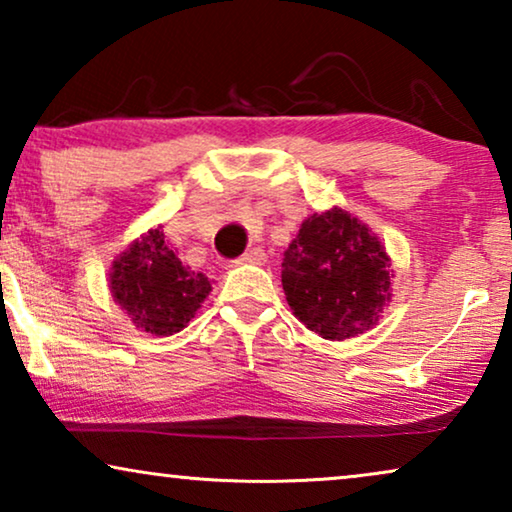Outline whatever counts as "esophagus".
Here are the masks:
<instances>
[{"instance_id":"1","label":"esophagus","mask_w":512,"mask_h":512,"mask_svg":"<svg viewBox=\"0 0 512 512\" xmlns=\"http://www.w3.org/2000/svg\"><path fill=\"white\" fill-rule=\"evenodd\" d=\"M265 261H268V256H265V251L261 247H254L249 251H244V254L237 258V265H263Z\"/></svg>"}]
</instances>
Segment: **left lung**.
<instances>
[{
  "mask_svg": "<svg viewBox=\"0 0 512 512\" xmlns=\"http://www.w3.org/2000/svg\"><path fill=\"white\" fill-rule=\"evenodd\" d=\"M394 268L380 237L342 207L307 216L284 251L282 286L296 319L324 340L380 324Z\"/></svg>",
  "mask_w": 512,
  "mask_h": 512,
  "instance_id": "left-lung-1",
  "label": "left lung"
}]
</instances>
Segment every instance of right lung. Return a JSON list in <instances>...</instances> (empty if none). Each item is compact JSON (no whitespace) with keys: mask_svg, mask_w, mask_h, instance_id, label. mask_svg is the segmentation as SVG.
<instances>
[{"mask_svg":"<svg viewBox=\"0 0 512 512\" xmlns=\"http://www.w3.org/2000/svg\"><path fill=\"white\" fill-rule=\"evenodd\" d=\"M109 291L132 324L167 338L184 331L212 291V282L181 263L167 247L163 226H156L114 258Z\"/></svg>","mask_w":512,"mask_h":512,"instance_id":"right-lung-1","label":"right lung"}]
</instances>
